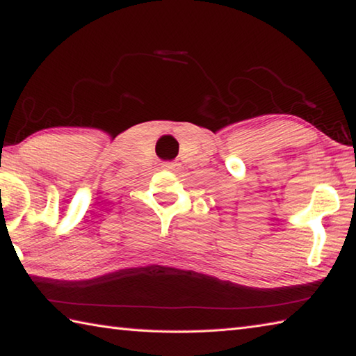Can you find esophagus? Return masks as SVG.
Instances as JSON below:
<instances>
[{"label":"esophagus","mask_w":356,"mask_h":356,"mask_svg":"<svg viewBox=\"0 0 356 356\" xmlns=\"http://www.w3.org/2000/svg\"><path fill=\"white\" fill-rule=\"evenodd\" d=\"M163 168H165V170H170V171H179L180 165L176 163V161H166V163H163Z\"/></svg>","instance_id":"1"}]
</instances>
